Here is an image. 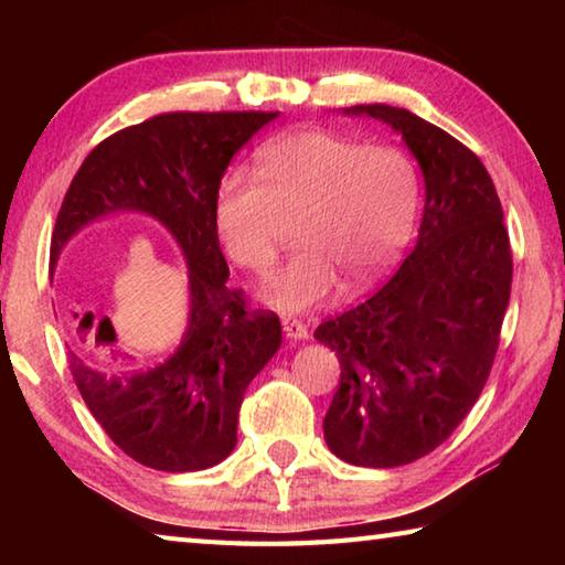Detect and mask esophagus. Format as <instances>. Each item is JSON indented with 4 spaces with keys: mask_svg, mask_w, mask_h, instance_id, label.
<instances>
[{
    "mask_svg": "<svg viewBox=\"0 0 565 565\" xmlns=\"http://www.w3.org/2000/svg\"><path fill=\"white\" fill-rule=\"evenodd\" d=\"M281 327H284V333L289 339H299V341H303V339H309V329H306V323L301 321V319H294V317H284L281 319Z\"/></svg>",
    "mask_w": 565,
    "mask_h": 565,
    "instance_id": "obj_1",
    "label": "esophagus"
}]
</instances>
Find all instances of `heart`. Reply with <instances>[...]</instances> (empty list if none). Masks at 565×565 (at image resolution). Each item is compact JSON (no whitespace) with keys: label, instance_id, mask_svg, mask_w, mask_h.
Returning <instances> with one entry per match:
<instances>
[{"label":"heart","instance_id":"1","mask_svg":"<svg viewBox=\"0 0 565 565\" xmlns=\"http://www.w3.org/2000/svg\"><path fill=\"white\" fill-rule=\"evenodd\" d=\"M418 212L416 169L388 145L303 129L269 141L256 174L226 171L214 191L218 244L236 266L269 269L284 218L296 216L301 246L259 286L264 303L296 313L329 301L341 286L366 284L404 252Z\"/></svg>","mask_w":565,"mask_h":565}]
</instances>
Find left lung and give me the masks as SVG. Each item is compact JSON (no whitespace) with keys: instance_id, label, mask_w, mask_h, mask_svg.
I'll return each instance as SVG.
<instances>
[{"instance_id":"left-lung-1","label":"left lung","mask_w":565,"mask_h":565,"mask_svg":"<svg viewBox=\"0 0 565 565\" xmlns=\"http://www.w3.org/2000/svg\"><path fill=\"white\" fill-rule=\"evenodd\" d=\"M404 137L426 184L416 246L353 309L313 331L341 381L323 436L341 461L394 468L441 446L481 396L511 299L513 259L489 171L451 134L388 104H359Z\"/></svg>"}]
</instances>
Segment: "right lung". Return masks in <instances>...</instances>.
<instances>
[{"label": "right lung", "instance_id": "obj_1", "mask_svg": "<svg viewBox=\"0 0 565 565\" xmlns=\"http://www.w3.org/2000/svg\"><path fill=\"white\" fill-rule=\"evenodd\" d=\"M279 111H169L111 134L76 171L56 216L52 266L66 242L114 212H145L169 228L189 266V327L157 366L117 356L99 321L92 343L70 331V369L92 416L124 454L157 471L216 466L234 451L244 391L281 347L274 311H252L214 232L212 204L228 161Z\"/></svg>", "mask_w": 565, "mask_h": 565}]
</instances>
